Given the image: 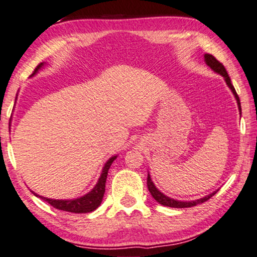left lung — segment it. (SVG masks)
<instances>
[{
  "label": "left lung",
  "mask_w": 257,
  "mask_h": 257,
  "mask_svg": "<svg viewBox=\"0 0 257 257\" xmlns=\"http://www.w3.org/2000/svg\"><path fill=\"white\" fill-rule=\"evenodd\" d=\"M204 61L206 65L209 66L210 68L212 69L215 73H218L219 75H222L223 78H224L226 85H228V87L231 89L232 94H234L236 101H237V106H238V109H239V113H241V102H239V98L237 95V93H236L234 86L231 84V80L229 78L228 73H226L224 66L222 65L221 62L218 61V60H216L215 56H212L211 54H205L204 55ZM148 188H149V191L150 194L152 195V197L157 201L159 204L162 205H165V206H170V208H190V206H195L197 204H201V203H204L208 201L209 198H211L212 196H214L216 192L217 191H214L212 194H210L208 196H205V197L203 198H199V199H196V201H190V202H184V201H177V199H173V198H170L168 196H165L163 192L159 191V190L156 188V185L153 184L151 177H150V173H148Z\"/></svg>",
  "instance_id": "8db88e82"
}]
</instances>
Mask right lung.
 <instances>
[{
    "label": "right lung",
    "instance_id": "obj_1",
    "mask_svg": "<svg viewBox=\"0 0 257 257\" xmlns=\"http://www.w3.org/2000/svg\"><path fill=\"white\" fill-rule=\"evenodd\" d=\"M45 63L41 62L38 67L35 68L33 75H35L40 69H41ZM116 158V156H113L108 159L107 162L105 163L104 168H102L101 175L98 179V183H96L94 188H93L91 191L87 192V194L81 196L79 198H73V199H52V198H47V197H42L38 194H35L34 191H32L36 197H40L43 201H46L49 203L52 206H54L55 209L62 210V211H68V212H74V214H87V212H92L98 208V206L101 204L102 202V197H104L105 194V184H106V178H107V173H108V169L109 166L114 159Z\"/></svg>",
    "mask_w": 257,
    "mask_h": 257
}]
</instances>
